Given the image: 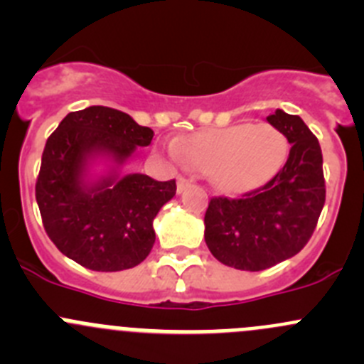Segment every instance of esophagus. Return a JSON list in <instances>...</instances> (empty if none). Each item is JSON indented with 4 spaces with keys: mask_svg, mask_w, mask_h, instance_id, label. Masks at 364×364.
Listing matches in <instances>:
<instances>
[{
    "mask_svg": "<svg viewBox=\"0 0 364 364\" xmlns=\"http://www.w3.org/2000/svg\"><path fill=\"white\" fill-rule=\"evenodd\" d=\"M190 186V181L186 178H183V176H179L178 178V193H183L186 188Z\"/></svg>",
    "mask_w": 364,
    "mask_h": 364,
    "instance_id": "34e87169",
    "label": "esophagus"
}]
</instances>
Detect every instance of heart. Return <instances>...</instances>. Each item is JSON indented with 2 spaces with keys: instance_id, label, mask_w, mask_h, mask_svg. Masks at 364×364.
<instances>
[{
  "instance_id": "obj_1",
  "label": "heart",
  "mask_w": 364,
  "mask_h": 364,
  "mask_svg": "<svg viewBox=\"0 0 364 364\" xmlns=\"http://www.w3.org/2000/svg\"><path fill=\"white\" fill-rule=\"evenodd\" d=\"M287 137L269 123H237L197 132L168 144V155L197 171L227 196H245L266 185L287 160Z\"/></svg>"
}]
</instances>
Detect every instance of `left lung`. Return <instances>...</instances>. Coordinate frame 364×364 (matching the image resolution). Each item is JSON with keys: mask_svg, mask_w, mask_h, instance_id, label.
<instances>
[{"mask_svg": "<svg viewBox=\"0 0 364 364\" xmlns=\"http://www.w3.org/2000/svg\"><path fill=\"white\" fill-rule=\"evenodd\" d=\"M267 123L291 144L269 183L243 199L215 197L204 216V240L216 260L241 271H262L303 250L326 200L322 151L299 116L277 112Z\"/></svg>", "mask_w": 364, "mask_h": 364, "instance_id": "1", "label": "left lung"}]
</instances>
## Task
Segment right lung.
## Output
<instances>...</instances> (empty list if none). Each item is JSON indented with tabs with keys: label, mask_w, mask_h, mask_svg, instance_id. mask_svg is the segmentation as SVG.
Segmentation results:
<instances>
[{
	"label": "right lung",
	"mask_w": 364,
	"mask_h": 364,
	"mask_svg": "<svg viewBox=\"0 0 364 364\" xmlns=\"http://www.w3.org/2000/svg\"><path fill=\"white\" fill-rule=\"evenodd\" d=\"M151 139V128L104 105L67 114L47 139L35 193L47 236L63 255L105 273L149 255L153 220L176 196V181L123 176L121 167ZM100 161L108 168L97 176Z\"/></svg>",
	"instance_id": "obj_1"
}]
</instances>
